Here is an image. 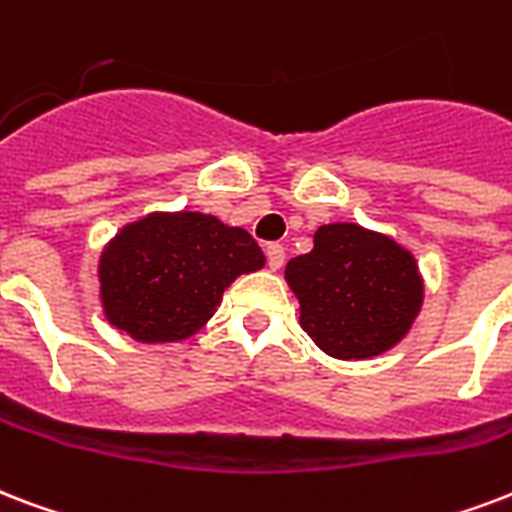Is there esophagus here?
<instances>
[{
    "instance_id": "esophagus-1",
    "label": "esophagus",
    "mask_w": 512,
    "mask_h": 512,
    "mask_svg": "<svg viewBox=\"0 0 512 512\" xmlns=\"http://www.w3.org/2000/svg\"><path fill=\"white\" fill-rule=\"evenodd\" d=\"M265 257H268V265H271L273 271H279L284 265V247L282 244H268L265 247Z\"/></svg>"
}]
</instances>
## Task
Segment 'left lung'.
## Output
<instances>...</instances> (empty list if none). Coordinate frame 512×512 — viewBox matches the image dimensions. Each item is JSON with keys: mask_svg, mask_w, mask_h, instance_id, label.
<instances>
[{"mask_svg": "<svg viewBox=\"0 0 512 512\" xmlns=\"http://www.w3.org/2000/svg\"><path fill=\"white\" fill-rule=\"evenodd\" d=\"M300 300V327L338 360H365L395 346L421 308V276L411 252L381 233L322 225L308 255L287 263Z\"/></svg>", "mask_w": 512, "mask_h": 512, "instance_id": "8db88e82", "label": "left lung"}]
</instances>
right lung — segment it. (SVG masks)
<instances>
[{
  "label": "right lung",
  "mask_w": 512,
  "mask_h": 512,
  "mask_svg": "<svg viewBox=\"0 0 512 512\" xmlns=\"http://www.w3.org/2000/svg\"><path fill=\"white\" fill-rule=\"evenodd\" d=\"M263 263L247 230L212 214H150L120 230L101 255L104 314L136 341H182L212 317L236 276Z\"/></svg>",
  "instance_id": "right-lung-1"
}]
</instances>
